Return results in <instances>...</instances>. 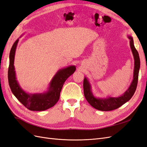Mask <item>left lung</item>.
Masks as SVG:
<instances>
[{
	"instance_id": "8db88e82",
	"label": "left lung",
	"mask_w": 147,
	"mask_h": 147,
	"mask_svg": "<svg viewBox=\"0 0 147 147\" xmlns=\"http://www.w3.org/2000/svg\"><path fill=\"white\" fill-rule=\"evenodd\" d=\"M130 40V47L134 59V68L133 80L129 87L123 94L119 97H107L105 98H99L95 97L92 94L91 84L88 78L85 77L83 81V91L84 95L86 100L92 107L101 111H111L117 109L121 107L126 102L129 100L134 95L136 90L137 84L139 77V72L140 69V62L139 55L134 47V40L130 35H128Z\"/></svg>"
}]
</instances>
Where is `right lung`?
I'll list each match as a JSON object with an SVG mask.
<instances>
[{
  "mask_svg": "<svg viewBox=\"0 0 147 147\" xmlns=\"http://www.w3.org/2000/svg\"><path fill=\"white\" fill-rule=\"evenodd\" d=\"M19 42L17 39L11 48L8 78L11 92L21 103L32 111H43L54 106L58 101L64 83L76 70L75 65H70L59 70L49 84L48 90L44 92L29 94L21 88L17 81L15 70V55Z\"/></svg>",
  "mask_w": 147,
  "mask_h": 147,
  "instance_id": "right-lung-1",
  "label": "right lung"
}]
</instances>
